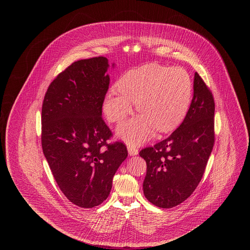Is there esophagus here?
<instances>
[{
    "instance_id": "34e87169",
    "label": "esophagus",
    "mask_w": 250,
    "mask_h": 250,
    "mask_svg": "<svg viewBox=\"0 0 250 250\" xmlns=\"http://www.w3.org/2000/svg\"><path fill=\"white\" fill-rule=\"evenodd\" d=\"M127 151H128V154L130 156H134V155L138 154V149L136 147H134V146H127Z\"/></svg>"
}]
</instances>
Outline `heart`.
I'll return each instance as SVG.
<instances>
[{
    "label": "heart",
    "mask_w": 250,
    "mask_h": 250,
    "mask_svg": "<svg viewBox=\"0 0 250 250\" xmlns=\"http://www.w3.org/2000/svg\"><path fill=\"white\" fill-rule=\"evenodd\" d=\"M118 88L106 92L104 113L111 123L124 121L133 111L139 116L119 125L118 135L129 146H138L149 139L156 128L166 132L185 118L192 99V81L182 67L156 63L128 71L122 76Z\"/></svg>",
    "instance_id": "obj_1"
}]
</instances>
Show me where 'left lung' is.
<instances>
[{"label":"left lung","mask_w":250,"mask_h":250,"mask_svg":"<svg viewBox=\"0 0 250 250\" xmlns=\"http://www.w3.org/2000/svg\"><path fill=\"white\" fill-rule=\"evenodd\" d=\"M193 88L190 108L179 127L153 147L139 152L147 164L145 196L159 208L176 207L192 195L215 142V102L197 72Z\"/></svg>","instance_id":"1"}]
</instances>
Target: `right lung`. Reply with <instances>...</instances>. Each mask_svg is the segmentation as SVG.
Listing matches in <instances>:
<instances>
[{"label":"right lung","instance_id":"add662e5","mask_svg":"<svg viewBox=\"0 0 250 250\" xmlns=\"http://www.w3.org/2000/svg\"><path fill=\"white\" fill-rule=\"evenodd\" d=\"M109 67L103 56L72 63L51 82L42 104L43 154L62 193L81 208H94L109 197L127 156L122 142L106 144L112 131L102 119V106Z\"/></svg>","mask_w":250,"mask_h":250}]
</instances>
